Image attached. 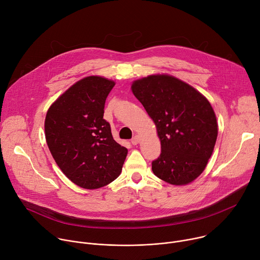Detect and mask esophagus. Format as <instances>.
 Here are the masks:
<instances>
[{
  "instance_id": "esophagus-1",
  "label": "esophagus",
  "mask_w": 260,
  "mask_h": 260,
  "mask_svg": "<svg viewBox=\"0 0 260 260\" xmlns=\"http://www.w3.org/2000/svg\"><path fill=\"white\" fill-rule=\"evenodd\" d=\"M140 143V137L139 136H135L133 139H132V144L133 145H137Z\"/></svg>"
}]
</instances>
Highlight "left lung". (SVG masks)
<instances>
[{"mask_svg": "<svg viewBox=\"0 0 260 260\" xmlns=\"http://www.w3.org/2000/svg\"><path fill=\"white\" fill-rule=\"evenodd\" d=\"M157 129L161 153L152 161L159 179L185 185L196 180L211 157L218 124L209 101L196 88L170 75H150L132 84Z\"/></svg>", "mask_w": 260, "mask_h": 260, "instance_id": "left-lung-1", "label": "left lung"}]
</instances>
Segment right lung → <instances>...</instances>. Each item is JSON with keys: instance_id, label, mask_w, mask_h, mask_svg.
I'll use <instances>...</instances> for the list:
<instances>
[{"instance_id": "add662e5", "label": "right lung", "mask_w": 260, "mask_h": 260, "mask_svg": "<svg viewBox=\"0 0 260 260\" xmlns=\"http://www.w3.org/2000/svg\"><path fill=\"white\" fill-rule=\"evenodd\" d=\"M114 85L104 77H85L66 90L46 114L45 138L56 165L85 189L114 181L127 155L103 118L106 99Z\"/></svg>"}]
</instances>
